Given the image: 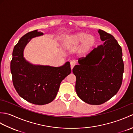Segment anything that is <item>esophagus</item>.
<instances>
[{"label":"esophagus","mask_w":133,"mask_h":133,"mask_svg":"<svg viewBox=\"0 0 133 133\" xmlns=\"http://www.w3.org/2000/svg\"><path fill=\"white\" fill-rule=\"evenodd\" d=\"M75 63H76V62H75V61H71V62H70V66H71V70L73 69V67H74V66L75 65Z\"/></svg>","instance_id":"1"}]
</instances>
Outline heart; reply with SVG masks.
I'll list each match as a JSON object with an SVG mask.
<instances>
[{
  "label": "heart",
  "mask_w": 133,
  "mask_h": 133,
  "mask_svg": "<svg viewBox=\"0 0 133 133\" xmlns=\"http://www.w3.org/2000/svg\"><path fill=\"white\" fill-rule=\"evenodd\" d=\"M81 43L78 52L84 56L91 51L96 43V39L94 36L86 32H79L66 36L63 41V46L65 49H70L78 46Z\"/></svg>",
  "instance_id": "b5f03b06"
}]
</instances>
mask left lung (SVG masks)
<instances>
[{
  "label": "left lung",
  "instance_id": "obj_1",
  "mask_svg": "<svg viewBox=\"0 0 133 133\" xmlns=\"http://www.w3.org/2000/svg\"><path fill=\"white\" fill-rule=\"evenodd\" d=\"M103 44L79 59L72 72L75 90L81 99L99 105L117 94L122 82L124 64L122 48L112 35L98 30Z\"/></svg>",
  "mask_w": 133,
  "mask_h": 133
}]
</instances>
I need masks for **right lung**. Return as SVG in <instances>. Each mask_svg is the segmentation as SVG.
Instances as JSON below:
<instances>
[{"label":"right lung","instance_id":"add662e5","mask_svg":"<svg viewBox=\"0 0 133 133\" xmlns=\"http://www.w3.org/2000/svg\"><path fill=\"white\" fill-rule=\"evenodd\" d=\"M43 33L34 30L20 39L14 48L11 61V72L14 86L24 99L38 105L49 103L54 99L62 80L71 73L69 62L55 67L34 65L23 57V51L33 38Z\"/></svg>","mask_w":133,"mask_h":133}]
</instances>
